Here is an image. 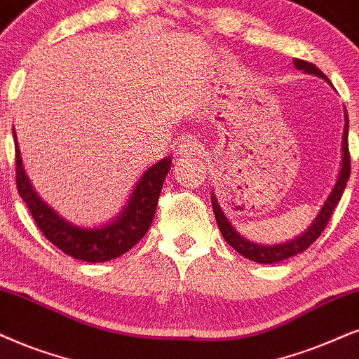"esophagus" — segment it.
Listing matches in <instances>:
<instances>
[{
	"instance_id": "34e87169",
	"label": "esophagus",
	"mask_w": 359,
	"mask_h": 359,
	"mask_svg": "<svg viewBox=\"0 0 359 359\" xmlns=\"http://www.w3.org/2000/svg\"><path fill=\"white\" fill-rule=\"evenodd\" d=\"M203 151L201 144L197 142V140H184L182 144L179 146V154L182 157H194V156H198Z\"/></svg>"
}]
</instances>
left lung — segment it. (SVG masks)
Instances as JSON below:
<instances>
[{"mask_svg":"<svg viewBox=\"0 0 359 359\" xmlns=\"http://www.w3.org/2000/svg\"><path fill=\"white\" fill-rule=\"evenodd\" d=\"M293 62L297 69L306 72V74L318 76V78L325 79L326 83H330V79L326 78L318 67L311 65V62L303 61V59H294ZM344 116H346L344 117V119H346V124H344V130H343V162H341V170H339V177L337 184H334L333 190H331L330 197L326 198L323 207H321L318 215H316V219L313 220V224L308 226L302 235H298L297 238L290 240V242H285V243H278V245H258V243L250 242V240L243 238L242 235L233 229L229 219H226L225 213L222 212L219 202H217L215 195L212 194V207H213V213H215V219H217V224H219L220 232L226 240V243H229L230 247H233L240 255H243L245 258H248V260L257 262V263H276L305 252L306 248L310 247V245L315 242L321 233H323L325 226L328 225L331 213H333L334 207L338 205L339 198H341L344 187H346V182L349 179V172H351V158H349V149H348V114Z\"/></svg>","mask_w":359,"mask_h":359,"instance_id":"left-lung-1","label":"left lung"}]
</instances>
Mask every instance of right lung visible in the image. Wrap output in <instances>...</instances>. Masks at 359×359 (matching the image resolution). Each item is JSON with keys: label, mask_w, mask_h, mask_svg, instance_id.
I'll return each instance as SVG.
<instances>
[{"label": "right lung", "mask_w": 359, "mask_h": 359, "mask_svg": "<svg viewBox=\"0 0 359 359\" xmlns=\"http://www.w3.org/2000/svg\"><path fill=\"white\" fill-rule=\"evenodd\" d=\"M13 135H15L16 151L18 192L28 205L36 225L54 247L78 260L99 263L124 255L147 233L156 215L157 201L165 175L170 170L172 157L162 158L144 172L122 212L114 220H111V224L99 229H81L59 217L57 212H54L38 197L22 169L15 130Z\"/></svg>", "instance_id": "1"}]
</instances>
